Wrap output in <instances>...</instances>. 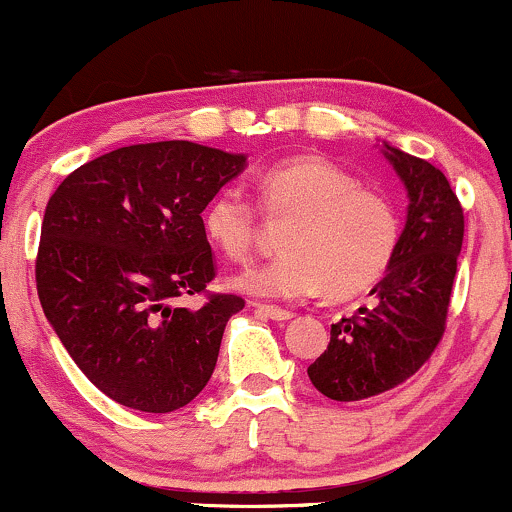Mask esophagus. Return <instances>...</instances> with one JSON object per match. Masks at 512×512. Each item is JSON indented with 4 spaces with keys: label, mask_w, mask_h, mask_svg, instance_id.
I'll return each mask as SVG.
<instances>
[{
    "label": "esophagus",
    "mask_w": 512,
    "mask_h": 512,
    "mask_svg": "<svg viewBox=\"0 0 512 512\" xmlns=\"http://www.w3.org/2000/svg\"><path fill=\"white\" fill-rule=\"evenodd\" d=\"M255 308L260 310L262 315L272 317V320H276V322H286V320H291V317H293L291 310H286V308H276V305H255Z\"/></svg>",
    "instance_id": "1"
}]
</instances>
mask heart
Listing matches in <instances>:
<instances>
[{"label":"heart","mask_w":512,"mask_h":512,"mask_svg":"<svg viewBox=\"0 0 512 512\" xmlns=\"http://www.w3.org/2000/svg\"><path fill=\"white\" fill-rule=\"evenodd\" d=\"M257 199L269 219H291L281 238L286 252L240 272L233 279L240 291L296 301L325 289L342 301L368 291L395 260L402 238L395 202L330 158L305 154L274 163L257 178ZM202 226L216 250L245 262L260 216L243 192L223 187L204 207Z\"/></svg>","instance_id":"obj_1"}]
</instances>
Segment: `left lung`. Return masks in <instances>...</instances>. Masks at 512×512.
I'll list each match as a JSON object with an SVG mask.
<instances>
[{
    "label": "left lung",
    "mask_w": 512,
    "mask_h": 512,
    "mask_svg": "<svg viewBox=\"0 0 512 512\" xmlns=\"http://www.w3.org/2000/svg\"><path fill=\"white\" fill-rule=\"evenodd\" d=\"M383 154L407 187L409 209L390 269L373 286V308L332 325L325 354L308 378L325 397L358 402L411 378L445 332L464 214L448 178L436 166L383 144Z\"/></svg>",
    "instance_id": "obj_1"
}]
</instances>
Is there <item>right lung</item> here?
I'll return each instance as SVG.
<instances>
[{"instance_id":"1","label":"right lung","mask_w":512,"mask_h":512,"mask_svg":"<svg viewBox=\"0 0 512 512\" xmlns=\"http://www.w3.org/2000/svg\"><path fill=\"white\" fill-rule=\"evenodd\" d=\"M245 156L195 142L134 144L69 173L45 207L35 284L43 313L81 373L129 409L168 414L214 373L228 317L202 211Z\"/></svg>"}]
</instances>
